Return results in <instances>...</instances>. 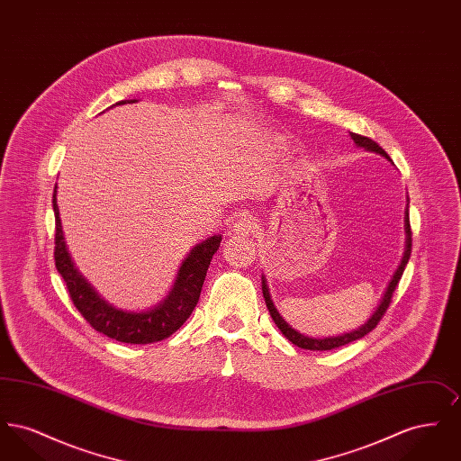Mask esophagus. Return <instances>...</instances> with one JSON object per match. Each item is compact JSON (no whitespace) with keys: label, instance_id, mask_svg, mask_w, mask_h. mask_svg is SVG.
<instances>
[{"label":"esophagus","instance_id":"34e87169","mask_svg":"<svg viewBox=\"0 0 461 461\" xmlns=\"http://www.w3.org/2000/svg\"><path fill=\"white\" fill-rule=\"evenodd\" d=\"M256 228V221L249 212H241L240 216L233 222V231L239 235H249Z\"/></svg>","mask_w":461,"mask_h":461}]
</instances>
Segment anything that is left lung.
<instances>
[{"label":"left lung","instance_id":"obj_1","mask_svg":"<svg viewBox=\"0 0 461 461\" xmlns=\"http://www.w3.org/2000/svg\"><path fill=\"white\" fill-rule=\"evenodd\" d=\"M351 138L354 140V143H356L357 147H363V149H365V150H368V152L380 154L382 157H385L387 160H391V157L385 154V150H384L378 143H375L373 140H370V138L361 136V134H356V132H351ZM391 162H393V160H391ZM404 230H406V250H404L402 261L399 264V267H397V271H395L394 276H393V280H391V284L387 286V290H385V294H384V297H382L380 304L376 307V311L373 312L372 318H370L365 325H361L359 329L352 330V331H348V333L337 335V337L314 339V337L303 335V333H299L297 330L292 329V327L286 323L285 320L280 316V312L276 311V307H275L273 301H271L269 288H267L266 278L263 276L264 301H266V306L269 309V314H271V318H273L275 325L280 329V331L285 335L286 339H288L292 344H295V346H297V348H301V349H309V351H330V349H335V348L346 346V344H349V342H354V340H357V339L365 337L366 333H370V331L378 325V321L384 318V314H385L387 307H389L391 301H393V294H394L395 286L399 284V280H401V276H402V271H404V267H406V264H408V259H410V256H411V226H410L408 209H406V218H404Z\"/></svg>","mask_w":461,"mask_h":461}]
</instances>
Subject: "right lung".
<instances>
[{
  "label": "right lung",
  "instance_id": "obj_1",
  "mask_svg": "<svg viewBox=\"0 0 461 461\" xmlns=\"http://www.w3.org/2000/svg\"><path fill=\"white\" fill-rule=\"evenodd\" d=\"M131 104L136 100H122L121 104ZM53 211H55V266L66 282L68 295L83 314V318L96 331L126 344H152L167 339L179 329L195 309L202 292V285L209 269L214 252L220 249L221 235H214L192 249L188 258L183 261L175 286L169 295L149 311L131 312L122 311L105 303L95 288L76 269L67 252L62 221L57 205V185L53 190Z\"/></svg>",
  "mask_w": 461,
  "mask_h": 461
}]
</instances>
